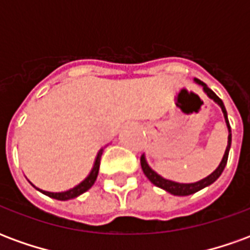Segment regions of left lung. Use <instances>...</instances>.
<instances>
[{"mask_svg":"<svg viewBox=\"0 0 250 250\" xmlns=\"http://www.w3.org/2000/svg\"><path fill=\"white\" fill-rule=\"evenodd\" d=\"M194 82L199 84L201 87L204 88V92L209 96L213 102L220 105L221 111H222V114H224V119H225L226 127H228V132H229V135H228V146H226L225 154H224V157L221 159L220 165H218V167L215 168L214 171L211 174H209L208 177H205L204 179H201V181H197V182H193V184H181V182H175V181H170V179L163 178L162 175H159V174L155 171V170H152L150 167V165L147 162L146 155L143 154L141 158V165H142V170H143V173L146 175L147 178L151 181V184H154L158 188H163L165 191H167V193L173 194V195H181V197H184V195H190V194H194L199 191V190H202V188H208L211 184H214L217 179L220 178V175L224 171V168L226 166V162H228V155H229V150H230L231 146V130H230V125H229V120H228V112H226V108L224 103H222V100H221L217 95H215L211 89H210L205 83H202L198 79H194Z\"/></svg>","mask_w":250,"mask_h":250,"instance_id":"8db88e82","label":"left lung"}]
</instances>
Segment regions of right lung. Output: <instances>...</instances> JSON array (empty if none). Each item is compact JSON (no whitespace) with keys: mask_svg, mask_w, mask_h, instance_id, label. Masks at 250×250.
<instances>
[{"mask_svg":"<svg viewBox=\"0 0 250 250\" xmlns=\"http://www.w3.org/2000/svg\"><path fill=\"white\" fill-rule=\"evenodd\" d=\"M104 151V147H102L100 150H99L98 155L95 158V162H93V166L91 168V171L88 174L85 178L83 179L82 182L79 185H76L75 188H69V190H65V191H59V193H53V191H45V190H41V188H36L35 185L30 182V185L36 188V190H39L40 193L45 194L48 197H51V198L59 199V201H68V199H73L79 197V195H82L83 193H85L87 190L92 188L93 184H95V181L98 178V174H99V167H100V158H102V154Z\"/></svg>","mask_w":250,"mask_h":250,"instance_id":"right-lung-1","label":"right lung"}]
</instances>
